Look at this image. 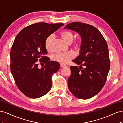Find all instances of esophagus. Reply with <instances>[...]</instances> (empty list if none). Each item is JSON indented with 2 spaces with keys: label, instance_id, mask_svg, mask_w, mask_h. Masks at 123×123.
Segmentation results:
<instances>
[{
  "label": "esophagus",
  "instance_id": "34e87169",
  "mask_svg": "<svg viewBox=\"0 0 123 123\" xmlns=\"http://www.w3.org/2000/svg\"><path fill=\"white\" fill-rule=\"evenodd\" d=\"M60 66H61V68H64V67H65L66 66V65L64 64H61Z\"/></svg>",
  "mask_w": 123,
  "mask_h": 123
}]
</instances>
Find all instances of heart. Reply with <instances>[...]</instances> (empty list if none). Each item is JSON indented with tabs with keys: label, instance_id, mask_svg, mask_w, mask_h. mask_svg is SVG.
<instances>
[{
	"label": "heart",
	"instance_id": "heart-1",
	"mask_svg": "<svg viewBox=\"0 0 123 123\" xmlns=\"http://www.w3.org/2000/svg\"><path fill=\"white\" fill-rule=\"evenodd\" d=\"M61 36L63 40L67 43H71L74 39V34L71 31L65 30L61 32ZM54 40V35L51 34L46 38L44 42V46L47 51H50L52 50V43ZM82 45V41L79 39L74 40L73 42V46L76 50H80ZM74 56V54L71 52H67L63 53H57L53 55L52 59L55 62L66 64Z\"/></svg>",
	"mask_w": 123,
	"mask_h": 123
}]
</instances>
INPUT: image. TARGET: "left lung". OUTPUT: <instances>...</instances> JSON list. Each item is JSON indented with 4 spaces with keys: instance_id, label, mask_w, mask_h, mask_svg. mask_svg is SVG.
<instances>
[{
    "instance_id": "8db88e82",
    "label": "left lung",
    "mask_w": 123,
    "mask_h": 123,
    "mask_svg": "<svg viewBox=\"0 0 123 123\" xmlns=\"http://www.w3.org/2000/svg\"><path fill=\"white\" fill-rule=\"evenodd\" d=\"M65 28L77 32L82 40L80 55L73 61L80 67H70L69 89L78 98L89 99L99 92L106 82L110 67L107 43L101 33L92 25L73 22Z\"/></svg>"
}]
</instances>
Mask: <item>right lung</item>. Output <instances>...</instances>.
<instances>
[{
	"instance_id": "add662e5",
	"label": "right lung",
	"mask_w": 123,
	"mask_h": 123,
	"mask_svg": "<svg viewBox=\"0 0 123 123\" xmlns=\"http://www.w3.org/2000/svg\"><path fill=\"white\" fill-rule=\"evenodd\" d=\"M64 25L38 23L27 26L17 35L11 47L10 69L17 87L32 98L42 97L52 87V76L60 68L57 62L46 56L47 37ZM45 64L41 69L37 61Z\"/></svg>"
}]
</instances>
